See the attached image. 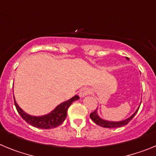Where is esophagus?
<instances>
[{
    "instance_id": "obj_1",
    "label": "esophagus",
    "mask_w": 156,
    "mask_h": 156,
    "mask_svg": "<svg viewBox=\"0 0 156 156\" xmlns=\"http://www.w3.org/2000/svg\"><path fill=\"white\" fill-rule=\"evenodd\" d=\"M90 92L91 91H90V90L88 87H83L82 89L80 90L79 95L80 96V97L83 98V97H84V96H87V95L89 94Z\"/></svg>"
}]
</instances>
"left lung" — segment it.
<instances>
[{"instance_id":"8db88e82","label":"left lung","mask_w":156,"mask_h":156,"mask_svg":"<svg viewBox=\"0 0 156 156\" xmlns=\"http://www.w3.org/2000/svg\"><path fill=\"white\" fill-rule=\"evenodd\" d=\"M138 109L139 108H137V111L135 112V113H133L131 116L129 117V118H128V119H126V120L121 121V122H108V121L103 120V119H101V118H99L96 110L90 114V119H91L92 120L96 123V124L98 125V126H102V127H105V128L121 127V126H125V125L127 124L128 122L133 119V117H134V115H136V113L137 112V111H138Z\"/></svg>"}]
</instances>
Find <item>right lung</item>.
Masks as SVG:
<instances>
[{"label": "right lung", "instance_id": "obj_1", "mask_svg": "<svg viewBox=\"0 0 156 156\" xmlns=\"http://www.w3.org/2000/svg\"><path fill=\"white\" fill-rule=\"evenodd\" d=\"M79 98V96L76 95L67 101H65L58 105L56 108H55L51 113L40 117L32 116V115L25 113L24 112L19 108L15 99H14V103H15L16 108L19 115H21L22 118L27 123L34 127L40 128V129H51V128L57 127L64 122L67 116V110H68L69 107L71 105V104L74 101L78 100Z\"/></svg>", "mask_w": 156, "mask_h": 156}]
</instances>
